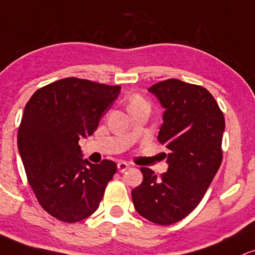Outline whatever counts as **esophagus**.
Instances as JSON below:
<instances>
[{
  "mask_svg": "<svg viewBox=\"0 0 255 255\" xmlns=\"http://www.w3.org/2000/svg\"><path fill=\"white\" fill-rule=\"evenodd\" d=\"M129 167V164L126 161H119L118 162V170L120 171V172H124V171L127 170V168Z\"/></svg>",
  "mask_w": 255,
  "mask_h": 255,
  "instance_id": "esophagus-1",
  "label": "esophagus"
}]
</instances>
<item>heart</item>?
<instances>
[{
  "mask_svg": "<svg viewBox=\"0 0 255 255\" xmlns=\"http://www.w3.org/2000/svg\"><path fill=\"white\" fill-rule=\"evenodd\" d=\"M136 103H145V102H143V101L141 100V98H140L139 96H135V97L133 98V100H131L130 104H136Z\"/></svg>",
  "mask_w": 255,
  "mask_h": 255,
  "instance_id": "1",
  "label": "heart"
}]
</instances>
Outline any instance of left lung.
Segmentation results:
<instances>
[{"label":"left lung","instance_id":"1","mask_svg":"<svg viewBox=\"0 0 255 255\" xmlns=\"http://www.w3.org/2000/svg\"><path fill=\"white\" fill-rule=\"evenodd\" d=\"M164 108L158 140L170 149L167 172L141 167L143 180L131 190L134 208L157 225H172L197 207L222 161L225 118L203 87L167 79L148 89Z\"/></svg>","mask_w":255,"mask_h":255}]
</instances>
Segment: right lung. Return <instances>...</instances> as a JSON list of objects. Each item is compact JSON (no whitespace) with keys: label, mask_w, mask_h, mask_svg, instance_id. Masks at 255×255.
I'll return each mask as SVG.
<instances>
[{"label":"right lung","mask_w":255,"mask_h":255,"mask_svg":"<svg viewBox=\"0 0 255 255\" xmlns=\"http://www.w3.org/2000/svg\"><path fill=\"white\" fill-rule=\"evenodd\" d=\"M120 91L69 77L36 90L24 107L17 147L40 205L57 220L79 222L100 207L116 164L83 159L78 141L93 135Z\"/></svg>","instance_id":"add662e5"}]
</instances>
